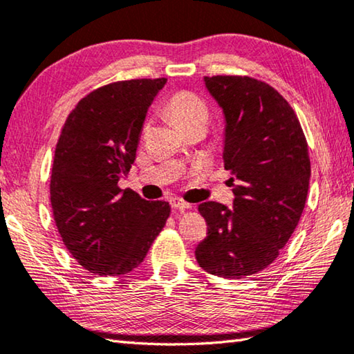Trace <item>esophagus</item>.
I'll return each mask as SVG.
<instances>
[{
	"label": "esophagus",
	"mask_w": 354,
	"mask_h": 354,
	"mask_svg": "<svg viewBox=\"0 0 354 354\" xmlns=\"http://www.w3.org/2000/svg\"><path fill=\"white\" fill-rule=\"evenodd\" d=\"M170 205L173 209H178V211H187V209H192V205H189V203H185L183 200L176 198V196H173V198H170Z\"/></svg>",
	"instance_id": "obj_1"
}]
</instances>
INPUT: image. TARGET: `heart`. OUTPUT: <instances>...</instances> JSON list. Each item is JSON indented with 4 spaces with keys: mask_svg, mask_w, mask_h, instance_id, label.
Segmentation results:
<instances>
[{
    "mask_svg": "<svg viewBox=\"0 0 354 354\" xmlns=\"http://www.w3.org/2000/svg\"><path fill=\"white\" fill-rule=\"evenodd\" d=\"M165 111L173 122L184 129L198 123L206 124L209 120V107L206 101L189 91H179L173 93L165 101Z\"/></svg>",
    "mask_w": 354,
    "mask_h": 354,
    "instance_id": "obj_1",
    "label": "heart"
}]
</instances>
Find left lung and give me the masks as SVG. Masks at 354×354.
<instances>
[{
  "label": "left lung",
  "instance_id": "8db88e82",
  "mask_svg": "<svg viewBox=\"0 0 354 354\" xmlns=\"http://www.w3.org/2000/svg\"><path fill=\"white\" fill-rule=\"evenodd\" d=\"M225 113V169L232 209L203 203L207 236L195 257L207 273L243 278L270 266L289 241L306 203L308 142L290 104L267 82L250 76H206Z\"/></svg>",
  "mask_w": 354,
  "mask_h": 354
}]
</instances>
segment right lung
<instances>
[{
	"instance_id": "right-lung-1",
	"label": "right lung",
	"mask_w": 354,
	"mask_h": 354,
	"mask_svg": "<svg viewBox=\"0 0 354 354\" xmlns=\"http://www.w3.org/2000/svg\"><path fill=\"white\" fill-rule=\"evenodd\" d=\"M165 77L107 84L65 120L53 160L50 196L59 234L86 270L118 277L139 267L170 215L118 187L136 160L143 122Z\"/></svg>"
}]
</instances>
